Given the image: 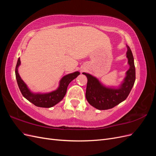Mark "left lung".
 Segmentation results:
<instances>
[{
  "label": "left lung",
  "instance_id": "left-lung-1",
  "mask_svg": "<svg viewBox=\"0 0 156 156\" xmlns=\"http://www.w3.org/2000/svg\"><path fill=\"white\" fill-rule=\"evenodd\" d=\"M127 58L129 69L127 71L124 82L118 88H108L103 86L99 80L87 73L88 81L86 90V98L88 102L99 110H107L113 108L124 101L128 96L135 81V67L133 54L127 45Z\"/></svg>",
  "mask_w": 156,
  "mask_h": 156
}]
</instances>
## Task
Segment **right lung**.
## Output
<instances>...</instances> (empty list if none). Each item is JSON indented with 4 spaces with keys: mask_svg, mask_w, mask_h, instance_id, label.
I'll return each mask as SVG.
<instances>
[{
    "mask_svg": "<svg viewBox=\"0 0 156 156\" xmlns=\"http://www.w3.org/2000/svg\"><path fill=\"white\" fill-rule=\"evenodd\" d=\"M20 64V58H19L15 70L18 87L20 88L22 95L27 100H29L34 105L40 107L49 108L57 104L58 102L62 100L66 94L68 84L80 74L79 72H75L65 75L60 80L58 88L55 91L47 94H34L30 92V90L28 88L27 84L23 82L20 75H19L18 67Z\"/></svg>",
    "mask_w": 156,
    "mask_h": 156,
    "instance_id": "1",
    "label": "right lung"
}]
</instances>
